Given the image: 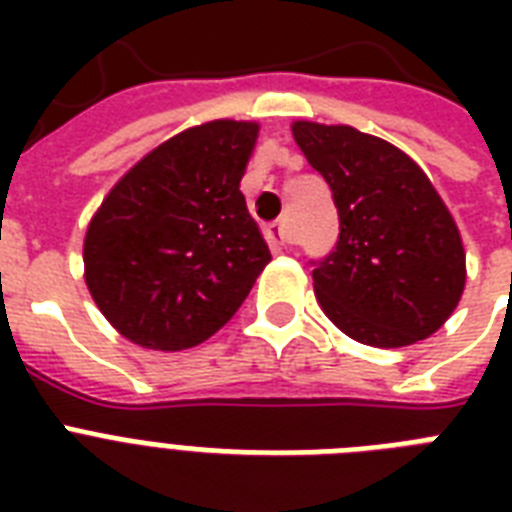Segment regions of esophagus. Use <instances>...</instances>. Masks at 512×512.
I'll return each mask as SVG.
<instances>
[{"label":"esophagus","mask_w":512,"mask_h":512,"mask_svg":"<svg viewBox=\"0 0 512 512\" xmlns=\"http://www.w3.org/2000/svg\"><path fill=\"white\" fill-rule=\"evenodd\" d=\"M265 239H268V244H271V247H287L289 233H287V225H284V220H276V223L268 225V228H265Z\"/></svg>","instance_id":"1"}]
</instances>
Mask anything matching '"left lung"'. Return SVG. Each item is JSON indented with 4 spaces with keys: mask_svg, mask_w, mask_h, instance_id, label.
Segmentation results:
<instances>
[{
    "mask_svg": "<svg viewBox=\"0 0 512 512\" xmlns=\"http://www.w3.org/2000/svg\"><path fill=\"white\" fill-rule=\"evenodd\" d=\"M292 135L332 188L340 241L313 271L321 311L372 348L444 327L465 289V247L430 177L393 143L350 124L297 119Z\"/></svg>",
    "mask_w": 512,
    "mask_h": 512,
    "instance_id": "left-lung-1",
    "label": "left lung"
}]
</instances>
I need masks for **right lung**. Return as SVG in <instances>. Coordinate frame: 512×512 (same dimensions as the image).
Listing matches in <instances>:
<instances>
[{
	"mask_svg": "<svg viewBox=\"0 0 512 512\" xmlns=\"http://www.w3.org/2000/svg\"><path fill=\"white\" fill-rule=\"evenodd\" d=\"M257 122L177 132L124 172L84 233V281L108 324L148 350L212 337L271 263L239 191Z\"/></svg>",
	"mask_w": 512,
	"mask_h": 512,
	"instance_id": "add662e5",
	"label": "right lung"
}]
</instances>
